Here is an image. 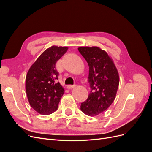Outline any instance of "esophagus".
Returning <instances> with one entry per match:
<instances>
[{"label":"esophagus","instance_id":"obj_1","mask_svg":"<svg viewBox=\"0 0 152 152\" xmlns=\"http://www.w3.org/2000/svg\"><path fill=\"white\" fill-rule=\"evenodd\" d=\"M75 87V85H73V86L72 85H68V86H66V88L68 89H72Z\"/></svg>","mask_w":152,"mask_h":152}]
</instances>
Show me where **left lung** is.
I'll return each instance as SVG.
<instances>
[{
	"label": "left lung",
	"instance_id": "1",
	"mask_svg": "<svg viewBox=\"0 0 152 152\" xmlns=\"http://www.w3.org/2000/svg\"><path fill=\"white\" fill-rule=\"evenodd\" d=\"M78 50L88 63L89 82L91 91L80 110L94 117L105 111L115 98L119 75L113 59L99 47H80Z\"/></svg>",
	"mask_w": 152,
	"mask_h": 152
}]
</instances>
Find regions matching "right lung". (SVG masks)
Wrapping results in <instances>:
<instances>
[{"instance_id":"1","label":"right lung","mask_w":152,"mask_h":152,"mask_svg":"<svg viewBox=\"0 0 152 152\" xmlns=\"http://www.w3.org/2000/svg\"><path fill=\"white\" fill-rule=\"evenodd\" d=\"M67 47L48 48L31 66L26 77L25 89L31 107L41 115H49L58 109L64 88L59 82L56 63L67 51Z\"/></svg>"}]
</instances>
